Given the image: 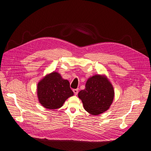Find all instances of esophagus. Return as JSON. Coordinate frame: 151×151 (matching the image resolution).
I'll use <instances>...</instances> for the list:
<instances>
[{"instance_id":"34e87169","label":"esophagus","mask_w":151,"mask_h":151,"mask_svg":"<svg viewBox=\"0 0 151 151\" xmlns=\"http://www.w3.org/2000/svg\"><path fill=\"white\" fill-rule=\"evenodd\" d=\"M73 93H74V94H75V95H77L78 93V88L73 89Z\"/></svg>"}]
</instances>
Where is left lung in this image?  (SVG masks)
<instances>
[{
	"instance_id": "left-lung-1",
	"label": "left lung",
	"mask_w": 151,
	"mask_h": 151,
	"mask_svg": "<svg viewBox=\"0 0 151 151\" xmlns=\"http://www.w3.org/2000/svg\"><path fill=\"white\" fill-rule=\"evenodd\" d=\"M85 89L79 91L84 109L92 115L107 111L114 98V87L105 76L96 75L88 79Z\"/></svg>"
}]
</instances>
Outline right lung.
<instances>
[{
	"mask_svg": "<svg viewBox=\"0 0 151 151\" xmlns=\"http://www.w3.org/2000/svg\"><path fill=\"white\" fill-rule=\"evenodd\" d=\"M37 93L40 104L49 109L61 108L73 95L68 81L63 79L56 72L47 75L38 83Z\"/></svg>",
	"mask_w": 151,
	"mask_h": 151,
	"instance_id": "obj_1",
	"label": "right lung"
}]
</instances>
